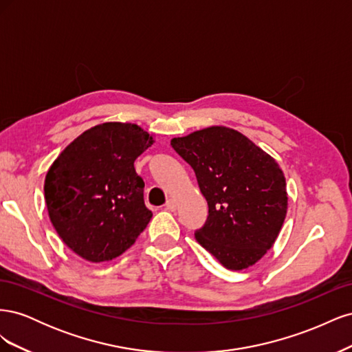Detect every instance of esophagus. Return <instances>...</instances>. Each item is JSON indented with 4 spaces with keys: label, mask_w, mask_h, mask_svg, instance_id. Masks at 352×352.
<instances>
[{
    "label": "esophagus",
    "mask_w": 352,
    "mask_h": 352,
    "mask_svg": "<svg viewBox=\"0 0 352 352\" xmlns=\"http://www.w3.org/2000/svg\"><path fill=\"white\" fill-rule=\"evenodd\" d=\"M166 210H168V211H175V210H176V202H175V199H167V202H166Z\"/></svg>",
    "instance_id": "obj_1"
}]
</instances>
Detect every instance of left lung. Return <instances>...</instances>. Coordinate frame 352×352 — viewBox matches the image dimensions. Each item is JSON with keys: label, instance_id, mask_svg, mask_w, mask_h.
I'll return each mask as SVG.
<instances>
[{"label": "left lung", "instance_id": "8db88e82", "mask_svg": "<svg viewBox=\"0 0 352 352\" xmlns=\"http://www.w3.org/2000/svg\"><path fill=\"white\" fill-rule=\"evenodd\" d=\"M170 144L194 168L208 204L206 225L195 232L198 243L226 269H248L273 247L285 221L282 168L247 136L226 126L206 127Z\"/></svg>", "mask_w": 352, "mask_h": 352}]
</instances>
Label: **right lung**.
Masks as SVG:
<instances>
[{"instance_id": "add662e5", "label": "right lung", "mask_w": 352, "mask_h": 352, "mask_svg": "<svg viewBox=\"0 0 352 352\" xmlns=\"http://www.w3.org/2000/svg\"><path fill=\"white\" fill-rule=\"evenodd\" d=\"M153 142L138 124L109 122L85 131L51 164L44 185L50 220L83 260L119 257L150 223L133 163Z\"/></svg>"}]
</instances>
